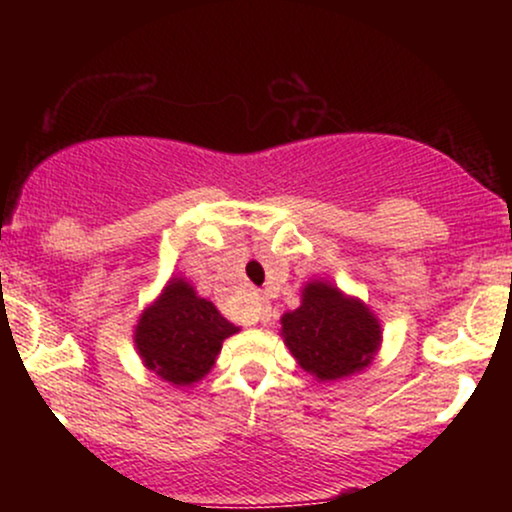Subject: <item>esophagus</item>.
<instances>
[{"label": "esophagus", "instance_id": "obj_1", "mask_svg": "<svg viewBox=\"0 0 512 512\" xmlns=\"http://www.w3.org/2000/svg\"><path fill=\"white\" fill-rule=\"evenodd\" d=\"M257 320L262 322V325H267L269 320H272V310H269V305L267 303H257Z\"/></svg>", "mask_w": 512, "mask_h": 512}]
</instances>
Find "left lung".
<instances>
[{"label":"left lung","instance_id":"8db88e82","mask_svg":"<svg viewBox=\"0 0 512 512\" xmlns=\"http://www.w3.org/2000/svg\"><path fill=\"white\" fill-rule=\"evenodd\" d=\"M281 337L298 366L317 380H342L373 361L383 330L361 298L327 281H310L301 305L281 317Z\"/></svg>","mask_w":512,"mask_h":512}]
</instances>
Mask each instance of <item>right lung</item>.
<instances>
[{"label": "right lung", "instance_id": "obj_1", "mask_svg": "<svg viewBox=\"0 0 512 512\" xmlns=\"http://www.w3.org/2000/svg\"><path fill=\"white\" fill-rule=\"evenodd\" d=\"M216 305L197 296L195 286L173 276L166 289L139 315L134 346L144 366L170 385H192L216 363L223 339L236 334Z\"/></svg>", "mask_w": 512, "mask_h": 512}]
</instances>
